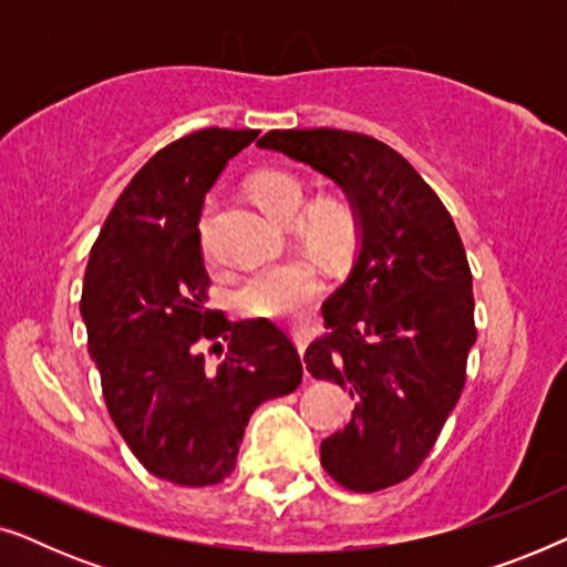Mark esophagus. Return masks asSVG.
<instances>
[{
	"label": "esophagus",
	"mask_w": 567,
	"mask_h": 567,
	"mask_svg": "<svg viewBox=\"0 0 567 567\" xmlns=\"http://www.w3.org/2000/svg\"><path fill=\"white\" fill-rule=\"evenodd\" d=\"M293 343H297V348H299V353L305 355V351H307V346H309V332L307 330H293Z\"/></svg>",
	"instance_id": "esophagus-1"
}]
</instances>
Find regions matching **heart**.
<instances>
[{"label": "heart", "mask_w": 567, "mask_h": 567, "mask_svg": "<svg viewBox=\"0 0 567 567\" xmlns=\"http://www.w3.org/2000/svg\"><path fill=\"white\" fill-rule=\"evenodd\" d=\"M250 196L276 219H293L305 204V183L289 169H260L247 183ZM309 245L322 252H338L353 235L351 206L338 198L320 200L309 208L305 219ZM320 293V276L305 260H284L260 268L237 289V307L250 317L289 320L301 317Z\"/></svg>", "instance_id": "heart-1"}]
</instances>
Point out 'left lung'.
<instances>
[{
	"instance_id": "1",
	"label": "left lung",
	"mask_w": 567,
	"mask_h": 567,
	"mask_svg": "<svg viewBox=\"0 0 567 567\" xmlns=\"http://www.w3.org/2000/svg\"><path fill=\"white\" fill-rule=\"evenodd\" d=\"M258 146L307 162L351 198L359 252L305 363L353 400L351 423L322 441L324 472L348 491H384L421 467L467 382L477 328L462 237L436 190L374 136L289 128Z\"/></svg>"
}]
</instances>
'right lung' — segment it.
Listing matches in <instances>:
<instances>
[{
    "label": "right lung",
    "instance_id": "obj_1",
    "mask_svg": "<svg viewBox=\"0 0 567 567\" xmlns=\"http://www.w3.org/2000/svg\"><path fill=\"white\" fill-rule=\"evenodd\" d=\"M255 138V128H200L159 150L115 200L84 270L82 317L107 413L154 477L185 487L229 477L255 408L301 382L297 346L276 322H231L206 307L200 208Z\"/></svg>",
    "mask_w": 567,
    "mask_h": 567
}]
</instances>
